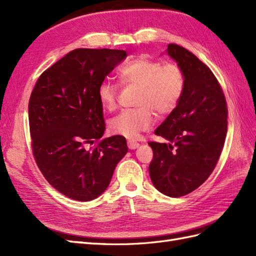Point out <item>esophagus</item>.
I'll return each mask as SVG.
<instances>
[{
	"label": "esophagus",
	"instance_id": "obj_1",
	"mask_svg": "<svg viewBox=\"0 0 256 256\" xmlns=\"http://www.w3.org/2000/svg\"><path fill=\"white\" fill-rule=\"evenodd\" d=\"M127 143H128V147H129L130 150H136V147H138V145H140L138 142H136V141H134V140H128Z\"/></svg>",
	"mask_w": 256,
	"mask_h": 256
}]
</instances>
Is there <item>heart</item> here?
Instances as JSON below:
<instances>
[{"mask_svg":"<svg viewBox=\"0 0 256 256\" xmlns=\"http://www.w3.org/2000/svg\"><path fill=\"white\" fill-rule=\"evenodd\" d=\"M118 76L124 85L140 86L134 109L122 111L109 122L113 134L136 138L141 132L152 129L154 114H171L180 104L186 88L184 69L176 63L138 58L129 60L118 69ZM97 96L106 111L118 108V85L109 80L99 84Z\"/></svg>","mask_w":256,"mask_h":256,"instance_id":"1","label":"heart"}]
</instances>
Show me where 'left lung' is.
I'll return each mask as SVG.
<instances>
[{
	"mask_svg": "<svg viewBox=\"0 0 256 256\" xmlns=\"http://www.w3.org/2000/svg\"><path fill=\"white\" fill-rule=\"evenodd\" d=\"M168 56L186 74L184 96L154 131L170 141H150V180L161 193L184 196L210 176L222 152L228 131V104L219 81L194 54L168 44Z\"/></svg>",
	"mask_w": 256,
	"mask_h": 256,
	"instance_id": "1",
	"label": "left lung"
}]
</instances>
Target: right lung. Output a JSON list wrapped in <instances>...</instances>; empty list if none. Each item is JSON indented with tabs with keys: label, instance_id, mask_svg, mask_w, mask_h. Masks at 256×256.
<instances>
[{
	"label": "right lung",
	"instance_id": "1",
	"mask_svg": "<svg viewBox=\"0 0 256 256\" xmlns=\"http://www.w3.org/2000/svg\"><path fill=\"white\" fill-rule=\"evenodd\" d=\"M125 50L74 49L44 70L28 102L33 156L47 182L81 202L109 186L128 147L122 136L102 138L106 124L97 90ZM88 144L94 146L88 150Z\"/></svg>",
	"mask_w": 256,
	"mask_h": 256
}]
</instances>
